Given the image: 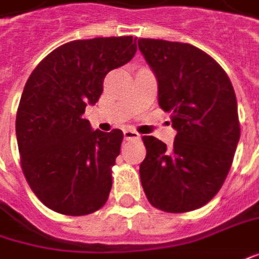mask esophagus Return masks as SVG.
<instances>
[{
  "label": "esophagus",
  "instance_id": "34e87169",
  "mask_svg": "<svg viewBox=\"0 0 259 259\" xmlns=\"http://www.w3.org/2000/svg\"><path fill=\"white\" fill-rule=\"evenodd\" d=\"M123 135H124L126 140H137V139H140V135L137 133L136 130L124 129L123 130Z\"/></svg>",
  "mask_w": 259,
  "mask_h": 259
}]
</instances>
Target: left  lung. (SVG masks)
<instances>
[{
  "label": "left lung",
  "mask_w": 259,
  "mask_h": 259,
  "mask_svg": "<svg viewBox=\"0 0 259 259\" xmlns=\"http://www.w3.org/2000/svg\"><path fill=\"white\" fill-rule=\"evenodd\" d=\"M156 73L159 106L171 113L173 147L143 136L140 180L153 207L187 212L203 207L224 184L240 140L233 83L208 54L190 44L139 38Z\"/></svg>",
  "instance_id": "1"
}]
</instances>
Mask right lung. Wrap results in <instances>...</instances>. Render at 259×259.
<instances>
[{
    "label": "right lung",
    "instance_id": "obj_1",
    "mask_svg": "<svg viewBox=\"0 0 259 259\" xmlns=\"http://www.w3.org/2000/svg\"><path fill=\"white\" fill-rule=\"evenodd\" d=\"M137 51L133 36L78 39L54 49L26 80L17 110L22 173L35 196L65 215L102 208L123 132H93L86 105L103 92V79Z\"/></svg>",
    "mask_w": 259,
    "mask_h": 259
}]
</instances>
